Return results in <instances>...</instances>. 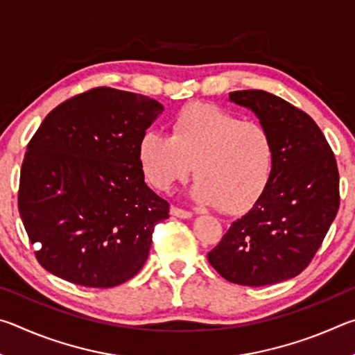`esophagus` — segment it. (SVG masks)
Here are the masks:
<instances>
[{"label":"esophagus","mask_w":355,"mask_h":355,"mask_svg":"<svg viewBox=\"0 0 355 355\" xmlns=\"http://www.w3.org/2000/svg\"><path fill=\"white\" fill-rule=\"evenodd\" d=\"M171 216H175V218H180V219H189V218H192V213L172 205L171 207Z\"/></svg>","instance_id":"obj_1"}]
</instances>
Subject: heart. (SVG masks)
<instances>
[{"mask_svg": "<svg viewBox=\"0 0 355 355\" xmlns=\"http://www.w3.org/2000/svg\"><path fill=\"white\" fill-rule=\"evenodd\" d=\"M171 131L147 130L137 146L144 175L155 188L169 189L194 166L191 196L227 213H241L271 182L275 146L261 122L241 120L216 105L189 103L172 119Z\"/></svg>", "mask_w": 355, "mask_h": 355, "instance_id": "obj_1", "label": "heart"}]
</instances>
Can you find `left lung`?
<instances>
[{
  "label": "left lung",
  "mask_w": 355,
  "mask_h": 355,
  "mask_svg": "<svg viewBox=\"0 0 355 355\" xmlns=\"http://www.w3.org/2000/svg\"><path fill=\"white\" fill-rule=\"evenodd\" d=\"M271 131L274 173L252 208L208 252V261L238 285L279 284L309 266L340 207L332 148L307 112L258 89L230 92Z\"/></svg>",
  "instance_id": "left-lung-1"
}]
</instances>
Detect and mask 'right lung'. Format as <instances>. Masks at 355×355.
I'll use <instances>...</instances> for the list:
<instances>
[{"label": "right lung", "instance_id": "1", "mask_svg": "<svg viewBox=\"0 0 355 355\" xmlns=\"http://www.w3.org/2000/svg\"><path fill=\"white\" fill-rule=\"evenodd\" d=\"M163 111L146 95L95 87L40 123L21 164L19 211L48 272L111 288L141 271L155 225L169 218L137 155L142 133Z\"/></svg>", "mask_w": 355, "mask_h": 355}]
</instances>
